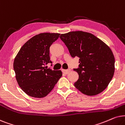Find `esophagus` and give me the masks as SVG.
Listing matches in <instances>:
<instances>
[{
	"mask_svg": "<svg viewBox=\"0 0 125 125\" xmlns=\"http://www.w3.org/2000/svg\"><path fill=\"white\" fill-rule=\"evenodd\" d=\"M71 70L70 69H67V70H62V72L64 73V74H69V73L70 72Z\"/></svg>",
	"mask_w": 125,
	"mask_h": 125,
	"instance_id": "esophagus-1",
	"label": "esophagus"
}]
</instances>
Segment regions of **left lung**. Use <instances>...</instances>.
Masks as SVG:
<instances>
[{
    "label": "left lung",
    "mask_w": 125,
    "mask_h": 125,
    "mask_svg": "<svg viewBox=\"0 0 125 125\" xmlns=\"http://www.w3.org/2000/svg\"><path fill=\"white\" fill-rule=\"evenodd\" d=\"M59 38L71 56L79 58V67L74 69L79 75L75 87L87 95L102 92L114 73L115 59L111 49L94 35L83 31L69 32Z\"/></svg>",
    "instance_id": "obj_1"
}]
</instances>
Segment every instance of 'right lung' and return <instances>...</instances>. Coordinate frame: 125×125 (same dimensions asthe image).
<instances>
[{
  "label": "right lung",
  "mask_w": 125,
  "mask_h": 125,
  "mask_svg": "<svg viewBox=\"0 0 125 125\" xmlns=\"http://www.w3.org/2000/svg\"><path fill=\"white\" fill-rule=\"evenodd\" d=\"M58 33H41L24 44L16 55L14 70L19 87L29 96L43 98L52 90L62 76L61 70L45 67L52 63L50 47L59 38Z\"/></svg>",
  "instance_id": "add662e5"
}]
</instances>
